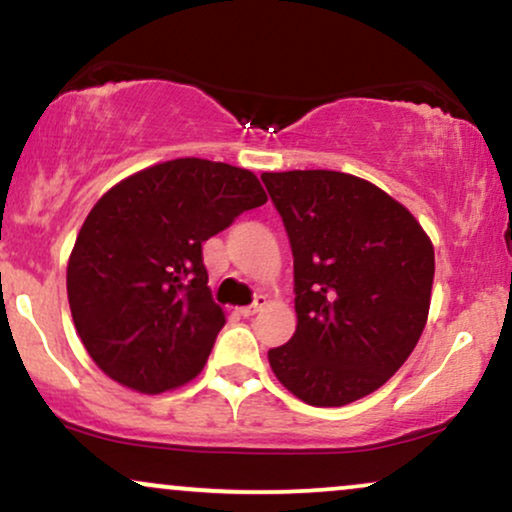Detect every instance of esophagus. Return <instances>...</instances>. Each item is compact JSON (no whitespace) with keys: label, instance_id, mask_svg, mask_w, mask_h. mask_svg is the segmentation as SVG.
<instances>
[{"label":"esophagus","instance_id":"1","mask_svg":"<svg viewBox=\"0 0 512 512\" xmlns=\"http://www.w3.org/2000/svg\"><path fill=\"white\" fill-rule=\"evenodd\" d=\"M263 306H266V294H258V297H256V302L251 304V306H242V309H239V314H242L244 318H249V316L258 314V311H261Z\"/></svg>","mask_w":512,"mask_h":512}]
</instances>
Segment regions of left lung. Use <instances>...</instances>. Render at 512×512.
Segmentation results:
<instances>
[{
	"label": "left lung",
	"instance_id": "left-lung-1",
	"mask_svg": "<svg viewBox=\"0 0 512 512\" xmlns=\"http://www.w3.org/2000/svg\"><path fill=\"white\" fill-rule=\"evenodd\" d=\"M294 256L297 330L268 352L306 405L374 393L417 347L429 318L434 244L402 203L354 174L263 172Z\"/></svg>",
	"mask_w": 512,
	"mask_h": 512
}]
</instances>
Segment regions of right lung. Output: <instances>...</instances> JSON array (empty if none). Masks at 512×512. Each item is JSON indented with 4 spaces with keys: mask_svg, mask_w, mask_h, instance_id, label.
Returning a JSON list of instances; mask_svg holds the SVG:
<instances>
[{
    "mask_svg": "<svg viewBox=\"0 0 512 512\" xmlns=\"http://www.w3.org/2000/svg\"><path fill=\"white\" fill-rule=\"evenodd\" d=\"M268 201L254 172L177 158L114 184L78 232L66 294L102 374L158 395L201 374L225 326L201 244Z\"/></svg>",
    "mask_w": 512,
    "mask_h": 512,
    "instance_id": "right-lung-1",
    "label": "right lung"
}]
</instances>
